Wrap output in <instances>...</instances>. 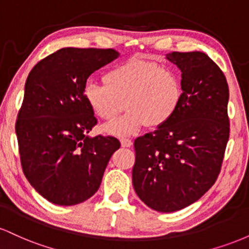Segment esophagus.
<instances>
[{"label":"esophagus","mask_w":249,"mask_h":249,"mask_svg":"<svg viewBox=\"0 0 249 249\" xmlns=\"http://www.w3.org/2000/svg\"><path fill=\"white\" fill-rule=\"evenodd\" d=\"M121 144H122L123 147H130L131 145H132V142H131V139L122 138L121 139Z\"/></svg>","instance_id":"34e87169"}]
</instances>
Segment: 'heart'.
Returning a JSON list of instances; mask_svg holds the SVG:
<instances>
[{
	"label": "heart",
	"instance_id": "1",
	"mask_svg": "<svg viewBox=\"0 0 249 249\" xmlns=\"http://www.w3.org/2000/svg\"><path fill=\"white\" fill-rule=\"evenodd\" d=\"M104 84L89 82L83 98L93 115L110 121L125 107L128 111L104 126L107 133L131 136L145 125L160 127L173 118L181 104L184 89L173 68L156 62L130 59L108 69Z\"/></svg>",
	"mask_w": 249,
	"mask_h": 249
}]
</instances>
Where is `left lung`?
<instances>
[{"mask_svg": "<svg viewBox=\"0 0 249 249\" xmlns=\"http://www.w3.org/2000/svg\"><path fill=\"white\" fill-rule=\"evenodd\" d=\"M181 70L179 110L134 141L132 184L148 207L164 213L190 206L213 186L230 138V91L221 69L200 51L167 53Z\"/></svg>", "mask_w": 249, "mask_h": 249, "instance_id": "obj_1", "label": "left lung"}]
</instances>
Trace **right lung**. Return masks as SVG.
<instances>
[{
    "mask_svg": "<svg viewBox=\"0 0 249 249\" xmlns=\"http://www.w3.org/2000/svg\"><path fill=\"white\" fill-rule=\"evenodd\" d=\"M118 56L113 49L63 48L28 76L16 121L21 165L31 186L53 204L91 198L121 147L115 137L88 136L97 119L83 98L89 76Z\"/></svg>",
    "mask_w": 249,
    "mask_h": 249,
    "instance_id": "add662e5",
    "label": "right lung"
}]
</instances>
